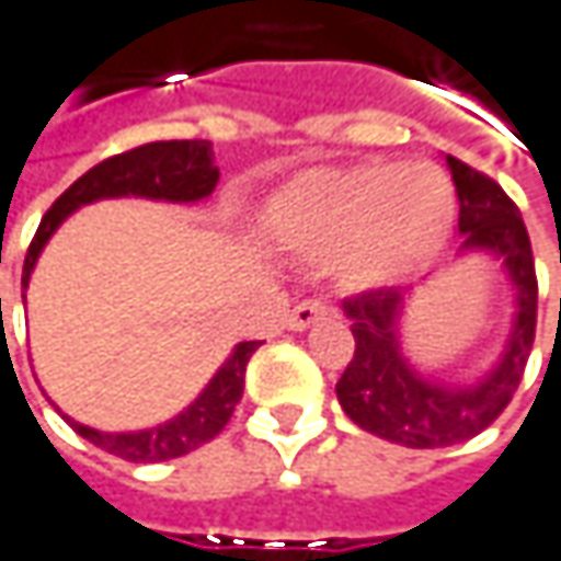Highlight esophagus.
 I'll list each match as a JSON object with an SVG mask.
<instances>
[{
	"instance_id": "obj_1",
	"label": "esophagus",
	"mask_w": 561,
	"mask_h": 561,
	"mask_svg": "<svg viewBox=\"0 0 561 561\" xmlns=\"http://www.w3.org/2000/svg\"><path fill=\"white\" fill-rule=\"evenodd\" d=\"M335 309L329 306V302L322 300H302L297 302L294 309H290V316H287V325L294 329V332H306L309 325H316L319 319H325V316H332Z\"/></svg>"
}]
</instances>
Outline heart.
Returning <instances> with one entry per match:
<instances>
[{
    "instance_id": "heart-1",
    "label": "heart",
    "mask_w": 561,
    "mask_h": 561,
    "mask_svg": "<svg viewBox=\"0 0 561 561\" xmlns=\"http://www.w3.org/2000/svg\"><path fill=\"white\" fill-rule=\"evenodd\" d=\"M454 214V184L437 165L357 162L284 184L264 207V226L290 255L332 261L341 287L374 290L434 259Z\"/></svg>"
}]
</instances>
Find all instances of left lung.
<instances>
[{
  "label": "left lung",
  "mask_w": 561,
  "mask_h": 561,
  "mask_svg": "<svg viewBox=\"0 0 561 561\" xmlns=\"http://www.w3.org/2000/svg\"><path fill=\"white\" fill-rule=\"evenodd\" d=\"M460 197V252H492L517 290V312L501 360L472 386L424 380L399 351L405 290L380 287L341 302L351 319L354 357L341 374L339 402L357 427L389 444L434 450L476 437L507 409L537 335V271L527 226L499 181L447 156Z\"/></svg>",
  "instance_id": "left-lung-1"
}]
</instances>
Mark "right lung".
<instances>
[{
	"label": "right lung",
	"mask_w": 561,
	"mask_h": 561,
	"mask_svg": "<svg viewBox=\"0 0 561 561\" xmlns=\"http://www.w3.org/2000/svg\"><path fill=\"white\" fill-rule=\"evenodd\" d=\"M217 181H220V169L214 165V149L207 140L146 142V146L104 159L95 169H89L82 179L72 181L54 201V207L44 214V220L31 239V249L24 255L21 284L27 287L31 271L37 264V255L44 252L47 239L82 204L104 201V197H130V194L152 197V201L194 204V201H204L207 194H214ZM259 344L261 341L236 344V351L226 357V364L217 370V377L207 382V389L181 415L159 424V427L130 431V434H107V431L85 427L72 419L66 421L72 424L76 434H82L85 440H92L95 447L121 457V460L162 462L184 457V454L197 450L201 444L214 440L226 427V421L232 419V412L242 399V389H245L249 357L259 351Z\"/></svg>",
	"instance_id": "right-lung-1"
}]
</instances>
